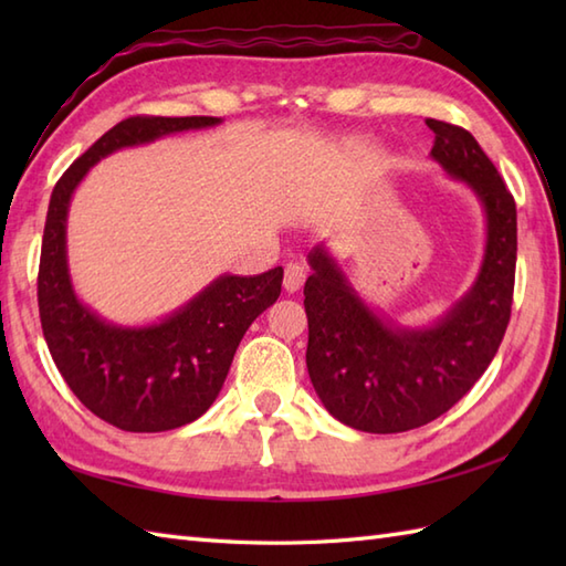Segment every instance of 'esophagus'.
<instances>
[{"label": "esophagus", "instance_id": "obj_1", "mask_svg": "<svg viewBox=\"0 0 566 566\" xmlns=\"http://www.w3.org/2000/svg\"><path fill=\"white\" fill-rule=\"evenodd\" d=\"M304 282H306L304 264L302 262H290V264H286V268H284V290L290 292V294H294V292L302 290Z\"/></svg>", "mask_w": 566, "mask_h": 566}]
</instances>
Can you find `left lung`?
I'll use <instances>...</instances> for the list:
<instances>
[{
	"label": "left lung",
	"instance_id": "left-lung-1",
	"mask_svg": "<svg viewBox=\"0 0 566 566\" xmlns=\"http://www.w3.org/2000/svg\"><path fill=\"white\" fill-rule=\"evenodd\" d=\"M432 160L474 189L486 216V250L472 290L428 328H399L355 294L321 245L308 255L306 367L333 418L365 432L430 423L462 399L494 359L511 321L518 223L499 170L462 126L426 118Z\"/></svg>",
	"mask_w": 566,
	"mask_h": 566
}]
</instances>
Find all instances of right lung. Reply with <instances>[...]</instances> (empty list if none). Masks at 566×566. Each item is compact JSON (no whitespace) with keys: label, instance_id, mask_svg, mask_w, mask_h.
<instances>
[{"label":"right lung","instance_id":"obj_1","mask_svg":"<svg viewBox=\"0 0 566 566\" xmlns=\"http://www.w3.org/2000/svg\"><path fill=\"white\" fill-rule=\"evenodd\" d=\"M221 124L216 116H130L72 163L48 203L39 314L60 375L90 411L126 432L187 426L219 396L250 323L276 302L284 270L223 274L160 323L122 328L102 321L75 296L67 272L65 223L72 191L94 163L167 134Z\"/></svg>","mask_w":566,"mask_h":566}]
</instances>
